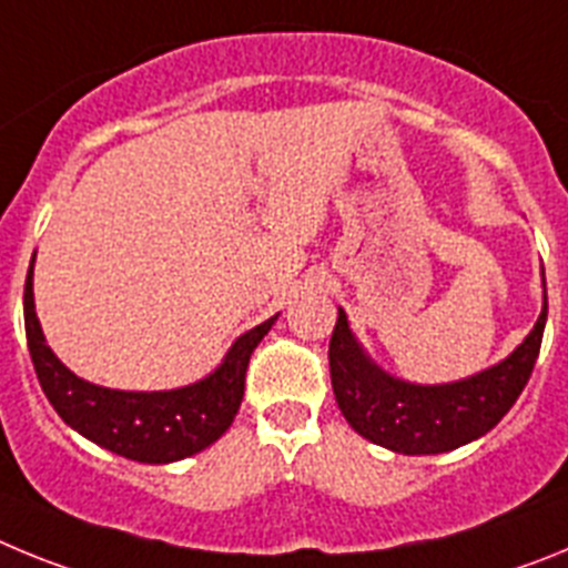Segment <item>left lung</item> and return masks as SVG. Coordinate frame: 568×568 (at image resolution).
<instances>
[{"instance_id":"obj_1","label":"left lung","mask_w":568,"mask_h":568,"mask_svg":"<svg viewBox=\"0 0 568 568\" xmlns=\"http://www.w3.org/2000/svg\"><path fill=\"white\" fill-rule=\"evenodd\" d=\"M546 310L524 344L498 366L458 384L418 386L381 373L355 344L344 310L329 338V378L338 409L355 433L400 455L458 449L498 426L524 393L544 341Z\"/></svg>"}]
</instances>
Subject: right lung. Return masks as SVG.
Here are the masks:
<instances>
[{"label":"right lung","mask_w":568,"mask_h":568,"mask_svg":"<svg viewBox=\"0 0 568 568\" xmlns=\"http://www.w3.org/2000/svg\"><path fill=\"white\" fill-rule=\"evenodd\" d=\"M278 315L241 335L210 378L170 393H119L77 378L50 353L33 310V264L24 281V335L42 393L79 435L139 464H173L222 438L244 398L250 355Z\"/></svg>","instance_id":"add662e5"}]
</instances>
